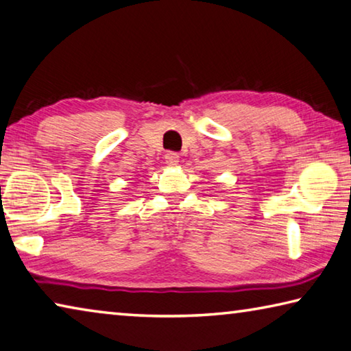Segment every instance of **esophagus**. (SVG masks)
<instances>
[{"label": "esophagus", "instance_id": "34e87169", "mask_svg": "<svg viewBox=\"0 0 351 351\" xmlns=\"http://www.w3.org/2000/svg\"><path fill=\"white\" fill-rule=\"evenodd\" d=\"M179 154L177 152H168L165 155V160H166V163H168L169 166H176V165H179Z\"/></svg>", "mask_w": 351, "mask_h": 351}]
</instances>
